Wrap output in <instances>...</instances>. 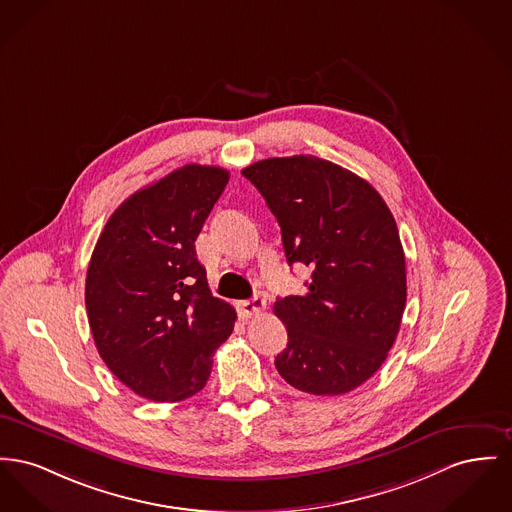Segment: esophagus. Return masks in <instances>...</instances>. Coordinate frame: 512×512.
I'll list each match as a JSON object with an SVG mask.
<instances>
[{"label":"esophagus","instance_id":"obj_1","mask_svg":"<svg viewBox=\"0 0 512 512\" xmlns=\"http://www.w3.org/2000/svg\"><path fill=\"white\" fill-rule=\"evenodd\" d=\"M265 300L261 296H255L251 300L240 301L238 303V313H240L241 319H251L255 315H259L263 309H265Z\"/></svg>","mask_w":512,"mask_h":512}]
</instances>
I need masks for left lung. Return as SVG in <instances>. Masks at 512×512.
<instances>
[{
	"mask_svg": "<svg viewBox=\"0 0 512 512\" xmlns=\"http://www.w3.org/2000/svg\"><path fill=\"white\" fill-rule=\"evenodd\" d=\"M278 220L288 265L311 269L303 296L274 301L288 344L274 365L298 391H354L387 360L406 307L394 216L371 183L298 154L241 170Z\"/></svg>",
	"mask_w": 512,
	"mask_h": 512,
	"instance_id": "1",
	"label": "left lung"
}]
</instances>
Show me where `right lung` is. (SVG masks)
Returning <instances> with one entry per match:
<instances>
[{
  "instance_id": "obj_1",
  "label": "right lung",
  "mask_w": 512,
  "mask_h": 512,
  "mask_svg": "<svg viewBox=\"0 0 512 512\" xmlns=\"http://www.w3.org/2000/svg\"><path fill=\"white\" fill-rule=\"evenodd\" d=\"M230 180L187 164L127 197L92 251L85 303L94 344L125 387L180 402L211 377L236 309L214 298L195 240Z\"/></svg>"
}]
</instances>
